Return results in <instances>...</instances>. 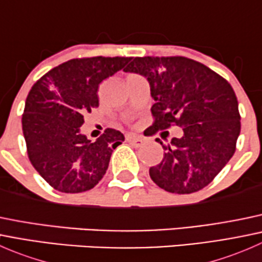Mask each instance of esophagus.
Wrapping results in <instances>:
<instances>
[{
  "mask_svg": "<svg viewBox=\"0 0 262 262\" xmlns=\"http://www.w3.org/2000/svg\"><path fill=\"white\" fill-rule=\"evenodd\" d=\"M126 142L132 144L134 147H141L143 144L144 139L141 138V137H137V136H128L126 137Z\"/></svg>",
  "mask_w": 262,
  "mask_h": 262,
  "instance_id": "esophagus-1",
  "label": "esophagus"
}]
</instances>
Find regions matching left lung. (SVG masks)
Instances as JSON below:
<instances>
[{
	"label": "left lung",
	"instance_id": "left-lung-1",
	"mask_svg": "<svg viewBox=\"0 0 262 262\" xmlns=\"http://www.w3.org/2000/svg\"><path fill=\"white\" fill-rule=\"evenodd\" d=\"M124 71L138 73L149 83L155 123L148 134L171 124L184 132L167 146L160 142L165 156L149 168L150 179L175 194H191L210 184L233 156L241 132L238 101L231 84L185 57H137Z\"/></svg>",
	"mask_w": 262,
	"mask_h": 262
}]
</instances>
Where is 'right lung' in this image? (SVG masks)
<instances>
[{
    "instance_id": "obj_1",
    "label": "right lung",
    "mask_w": 262,
    "mask_h": 262,
    "mask_svg": "<svg viewBox=\"0 0 262 262\" xmlns=\"http://www.w3.org/2000/svg\"><path fill=\"white\" fill-rule=\"evenodd\" d=\"M129 60L125 57L71 59L31 87L23 114L29 160L58 191L75 194L92 189L106 172L113 149L124 142L115 129H106L91 142L80 128L83 115L99 106V84Z\"/></svg>"
}]
</instances>
